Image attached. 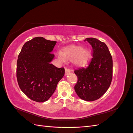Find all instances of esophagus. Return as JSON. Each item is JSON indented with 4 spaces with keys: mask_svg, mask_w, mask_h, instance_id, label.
Wrapping results in <instances>:
<instances>
[{
    "mask_svg": "<svg viewBox=\"0 0 133 133\" xmlns=\"http://www.w3.org/2000/svg\"><path fill=\"white\" fill-rule=\"evenodd\" d=\"M71 72V70L69 69V68H66L65 69V75H67L69 74Z\"/></svg>",
    "mask_w": 133,
    "mask_h": 133,
    "instance_id": "obj_1",
    "label": "esophagus"
}]
</instances>
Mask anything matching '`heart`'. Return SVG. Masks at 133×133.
I'll return each mask as SVG.
<instances>
[{
	"label": "heart",
	"instance_id": "1",
	"mask_svg": "<svg viewBox=\"0 0 133 133\" xmlns=\"http://www.w3.org/2000/svg\"><path fill=\"white\" fill-rule=\"evenodd\" d=\"M90 57V51L87 49H82L79 46H70L63 50V53L58 54V58L62 61H65V58L73 60L76 65H83L85 64Z\"/></svg>",
	"mask_w": 133,
	"mask_h": 133
}]
</instances>
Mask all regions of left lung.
Returning a JSON list of instances; mask_svg holds the SVG:
<instances>
[{
    "label": "left lung",
    "mask_w": 133,
    "mask_h": 133,
    "mask_svg": "<svg viewBox=\"0 0 133 133\" xmlns=\"http://www.w3.org/2000/svg\"><path fill=\"white\" fill-rule=\"evenodd\" d=\"M92 46V58L86 68L74 70L78 81L74 89L79 97L86 101L99 99L109 88L112 78V59L106 44L94 38H88Z\"/></svg>",
    "instance_id": "1"
}]
</instances>
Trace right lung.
<instances>
[{"label":"right lung","instance_id":"obj_1","mask_svg":"<svg viewBox=\"0 0 133 133\" xmlns=\"http://www.w3.org/2000/svg\"><path fill=\"white\" fill-rule=\"evenodd\" d=\"M57 42L41 37L28 41L18 55L17 78L21 90L28 98L39 103L49 99L65 74L64 68H57L50 62Z\"/></svg>","mask_w":133,"mask_h":133}]
</instances>
